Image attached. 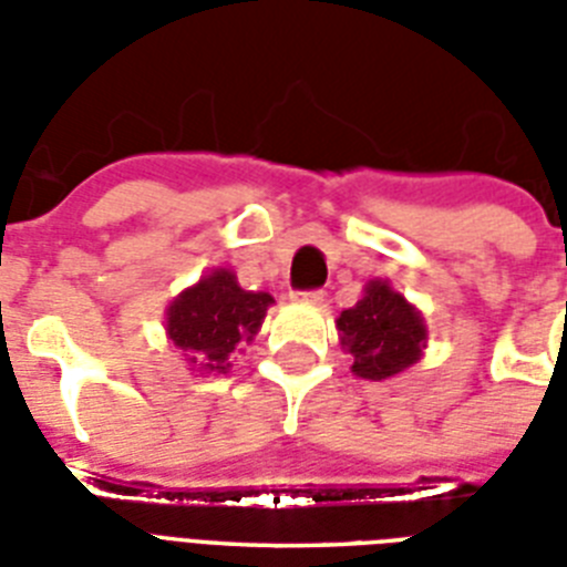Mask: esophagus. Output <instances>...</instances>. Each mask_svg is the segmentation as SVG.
<instances>
[{
    "label": "esophagus",
    "mask_w": 567,
    "mask_h": 567,
    "mask_svg": "<svg viewBox=\"0 0 567 567\" xmlns=\"http://www.w3.org/2000/svg\"><path fill=\"white\" fill-rule=\"evenodd\" d=\"M293 299L299 302H308V306H317V302H323V291H293Z\"/></svg>",
    "instance_id": "obj_1"
}]
</instances>
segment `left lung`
<instances>
[{
	"label": "left lung",
	"mask_w": 567,
	"mask_h": 567,
	"mask_svg": "<svg viewBox=\"0 0 567 567\" xmlns=\"http://www.w3.org/2000/svg\"><path fill=\"white\" fill-rule=\"evenodd\" d=\"M340 347L352 355V372L381 381L399 375L422 358L425 320L384 279H372L355 306L338 317Z\"/></svg>",
	"instance_id": "8db88e82"
}]
</instances>
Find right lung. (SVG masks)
<instances>
[{"instance_id": "add662e5", "label": "right lung", "mask_w": 567, "mask_h": 567, "mask_svg": "<svg viewBox=\"0 0 567 567\" xmlns=\"http://www.w3.org/2000/svg\"><path fill=\"white\" fill-rule=\"evenodd\" d=\"M270 302V293L244 291L233 270L218 268L174 299L165 331L197 372H227L233 355L261 329Z\"/></svg>"}]
</instances>
